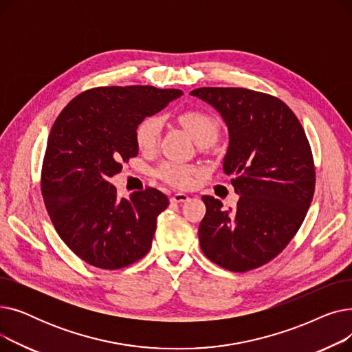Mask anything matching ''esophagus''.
Segmentation results:
<instances>
[{
  "label": "esophagus",
  "mask_w": 352,
  "mask_h": 352,
  "mask_svg": "<svg viewBox=\"0 0 352 352\" xmlns=\"http://www.w3.org/2000/svg\"><path fill=\"white\" fill-rule=\"evenodd\" d=\"M188 199H190V197L184 192H177L171 197V202H175V204H179V202H186Z\"/></svg>",
  "instance_id": "obj_1"
}]
</instances>
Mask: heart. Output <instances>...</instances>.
I'll return each mask as SVG.
<instances>
[{"mask_svg":"<svg viewBox=\"0 0 352 352\" xmlns=\"http://www.w3.org/2000/svg\"><path fill=\"white\" fill-rule=\"evenodd\" d=\"M178 121L187 129V133L195 142L207 138L215 141L218 135L217 118L208 113H204V111H184L178 116ZM162 120L158 116L146 117L138 124L135 129V140L141 151H153L158 145L162 134ZM197 173V168L191 165L173 161L165 162L160 168V177L164 181L181 188L190 187Z\"/></svg>","mask_w":352,"mask_h":352,"instance_id":"1","label":"heart"}]
</instances>
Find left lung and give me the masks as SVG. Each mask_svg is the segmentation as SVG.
Here are the masks:
<instances>
[{"label": "left lung", "instance_id": "8db88e82", "mask_svg": "<svg viewBox=\"0 0 352 352\" xmlns=\"http://www.w3.org/2000/svg\"><path fill=\"white\" fill-rule=\"evenodd\" d=\"M206 101L228 128L223 170L239 195L234 210L204 195L198 236L208 260L230 271L261 267L300 230L316 190V168L304 128L278 98L247 88L204 87Z\"/></svg>", "mask_w": 352, "mask_h": 352}]
</instances>
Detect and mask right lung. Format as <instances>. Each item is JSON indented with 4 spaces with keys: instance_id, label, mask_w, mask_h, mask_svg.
Returning a JSON list of instances; mask_svg holds the SVG:
<instances>
[{
    "instance_id": "right-lung-1",
    "label": "right lung",
    "mask_w": 352,
    "mask_h": 352,
    "mask_svg": "<svg viewBox=\"0 0 352 352\" xmlns=\"http://www.w3.org/2000/svg\"><path fill=\"white\" fill-rule=\"evenodd\" d=\"M181 96L150 85L94 88L55 120L41 171L44 204L63 241L89 265L118 270L150 251L168 198L155 188L118 198L109 178L137 157L138 124Z\"/></svg>"
}]
</instances>
